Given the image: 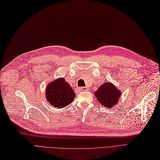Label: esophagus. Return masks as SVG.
I'll return each mask as SVG.
<instances>
[{"label":"esophagus","mask_w":160,"mask_h":160,"mask_svg":"<svg viewBox=\"0 0 160 160\" xmlns=\"http://www.w3.org/2000/svg\"><path fill=\"white\" fill-rule=\"evenodd\" d=\"M78 88H79V90H80L82 91H87V90H88V89H89V88H88L87 87H79Z\"/></svg>","instance_id":"esophagus-1"}]
</instances>
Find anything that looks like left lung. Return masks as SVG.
<instances>
[{
  "instance_id": "left-lung-1",
  "label": "left lung",
  "mask_w": 160,
  "mask_h": 160,
  "mask_svg": "<svg viewBox=\"0 0 160 160\" xmlns=\"http://www.w3.org/2000/svg\"><path fill=\"white\" fill-rule=\"evenodd\" d=\"M94 94L98 101L105 108H112L119 102L121 92L111 82H105L99 87Z\"/></svg>"
}]
</instances>
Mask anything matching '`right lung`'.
<instances>
[{"mask_svg": "<svg viewBox=\"0 0 160 160\" xmlns=\"http://www.w3.org/2000/svg\"><path fill=\"white\" fill-rule=\"evenodd\" d=\"M46 99L55 108H62L73 102L75 93L64 78L52 81L46 88Z\"/></svg>", "mask_w": 160, "mask_h": 160, "instance_id": "obj_1", "label": "right lung"}]
</instances>
